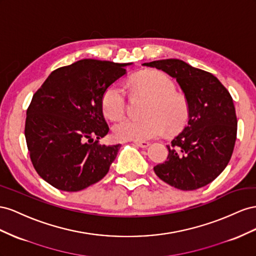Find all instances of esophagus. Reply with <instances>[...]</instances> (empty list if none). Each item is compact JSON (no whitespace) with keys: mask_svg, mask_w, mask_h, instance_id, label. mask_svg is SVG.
Listing matches in <instances>:
<instances>
[{"mask_svg":"<svg viewBox=\"0 0 256 256\" xmlns=\"http://www.w3.org/2000/svg\"><path fill=\"white\" fill-rule=\"evenodd\" d=\"M135 144L138 146V147H140V148H147L148 146L150 144V142L142 140V142H135Z\"/></svg>","mask_w":256,"mask_h":256,"instance_id":"obj_1","label":"esophagus"}]
</instances>
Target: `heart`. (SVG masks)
Returning a JSON list of instances; mask_svg holds the SVG:
<instances>
[{
	"label": "heart",
	"instance_id": "1",
	"mask_svg": "<svg viewBox=\"0 0 256 256\" xmlns=\"http://www.w3.org/2000/svg\"><path fill=\"white\" fill-rule=\"evenodd\" d=\"M138 93L150 98L144 109V120L124 119L112 128L118 140L142 142L163 135L174 134L186 126L188 105L181 93L174 91L172 80L158 70H144L130 77L128 84ZM102 110L110 120L122 118L126 112V94L116 84L109 86L100 100Z\"/></svg>",
	"mask_w": 256,
	"mask_h": 256
}]
</instances>
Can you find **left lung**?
<instances>
[{
  "label": "left lung",
  "instance_id": "8db88e82",
  "mask_svg": "<svg viewBox=\"0 0 256 256\" xmlns=\"http://www.w3.org/2000/svg\"><path fill=\"white\" fill-rule=\"evenodd\" d=\"M142 65L176 79L190 110L186 126L167 146L168 156L154 172L182 191L207 186L225 170L235 147L237 116L230 92L212 74L178 59Z\"/></svg>",
  "mask_w": 256,
  "mask_h": 256
}]
</instances>
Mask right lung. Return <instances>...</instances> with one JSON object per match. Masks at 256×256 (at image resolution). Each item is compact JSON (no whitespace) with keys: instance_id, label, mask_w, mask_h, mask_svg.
I'll return each mask as SVG.
<instances>
[{"instance_id":"1","label":"right lung","mask_w":256,"mask_h":256,"mask_svg":"<svg viewBox=\"0 0 256 256\" xmlns=\"http://www.w3.org/2000/svg\"><path fill=\"white\" fill-rule=\"evenodd\" d=\"M130 64L80 60L54 70L34 93L24 135L34 168L49 184L77 192L106 176L120 144L98 142L109 130L100 100Z\"/></svg>"}]
</instances>
